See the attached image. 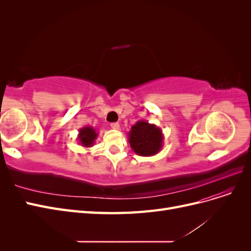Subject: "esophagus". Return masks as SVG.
I'll return each mask as SVG.
<instances>
[{
    "label": "esophagus",
    "mask_w": 251,
    "mask_h": 251,
    "mask_svg": "<svg viewBox=\"0 0 251 251\" xmlns=\"http://www.w3.org/2000/svg\"><path fill=\"white\" fill-rule=\"evenodd\" d=\"M111 127L114 128V130H119L120 125H119L118 123H112V124H111Z\"/></svg>",
    "instance_id": "1"
}]
</instances>
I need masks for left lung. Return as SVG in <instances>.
Wrapping results in <instances>:
<instances>
[{"label":"left lung","instance_id":"1","mask_svg":"<svg viewBox=\"0 0 251 251\" xmlns=\"http://www.w3.org/2000/svg\"><path fill=\"white\" fill-rule=\"evenodd\" d=\"M127 139L136 154L150 157L158 154L163 147V134L160 127L147 120H139L132 126Z\"/></svg>","mask_w":251,"mask_h":251}]
</instances>
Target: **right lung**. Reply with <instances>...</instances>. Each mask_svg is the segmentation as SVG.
Returning <instances> with one entry per match:
<instances>
[{
    "label": "right lung",
    "mask_w": 251,
    "mask_h": 251,
    "mask_svg": "<svg viewBox=\"0 0 251 251\" xmlns=\"http://www.w3.org/2000/svg\"><path fill=\"white\" fill-rule=\"evenodd\" d=\"M98 133H96V130L93 126H83L79 128L77 140L79 144L83 148H91L94 146V142L97 138Z\"/></svg>",
    "instance_id": "obj_1"
}]
</instances>
